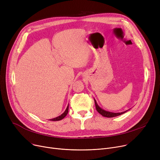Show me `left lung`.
I'll return each instance as SVG.
<instances>
[{"instance_id": "left-lung-1", "label": "left lung", "mask_w": 160, "mask_h": 160, "mask_svg": "<svg viewBox=\"0 0 160 160\" xmlns=\"http://www.w3.org/2000/svg\"><path fill=\"white\" fill-rule=\"evenodd\" d=\"M94 100H95V106H96V109H97V111L100 113L101 114L103 117H117V116H119V115H121L124 113L127 112L128 110L127 111H124L123 112H121V113H113V112H108V111H106V110H103V109H102L101 108H100L97 101L94 98Z\"/></svg>"}]
</instances>
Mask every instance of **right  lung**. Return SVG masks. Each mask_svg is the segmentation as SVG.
<instances>
[{"label": "right lung", "mask_w": 160, "mask_h": 160, "mask_svg": "<svg viewBox=\"0 0 160 160\" xmlns=\"http://www.w3.org/2000/svg\"><path fill=\"white\" fill-rule=\"evenodd\" d=\"M68 111H69V104H68V106H67V108H66V110H65V112H64L61 115L58 116V117H55V118H54V119H50V121H60V120L63 119L64 118V117L67 115V113H68Z\"/></svg>", "instance_id": "add662e5"}]
</instances>
